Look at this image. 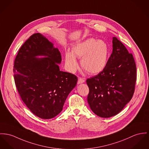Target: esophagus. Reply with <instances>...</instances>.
<instances>
[{
  "instance_id": "1",
  "label": "esophagus",
  "mask_w": 149,
  "mask_h": 149,
  "mask_svg": "<svg viewBox=\"0 0 149 149\" xmlns=\"http://www.w3.org/2000/svg\"><path fill=\"white\" fill-rule=\"evenodd\" d=\"M84 79L81 78H78V84H80V83H84Z\"/></svg>"
}]
</instances>
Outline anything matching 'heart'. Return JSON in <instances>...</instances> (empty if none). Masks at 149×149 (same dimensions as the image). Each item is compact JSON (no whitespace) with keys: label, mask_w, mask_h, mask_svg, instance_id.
<instances>
[{"label":"heart","mask_w":149,"mask_h":149,"mask_svg":"<svg viewBox=\"0 0 149 149\" xmlns=\"http://www.w3.org/2000/svg\"><path fill=\"white\" fill-rule=\"evenodd\" d=\"M109 55V47L103 41L88 38L72 47L71 53H65V63L70 71L74 72L78 67L75 57L80 60L82 68L90 74H96L105 68Z\"/></svg>","instance_id":"b5f03b06"}]
</instances>
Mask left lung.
<instances>
[{"label": "left lung", "instance_id": "obj_1", "mask_svg": "<svg viewBox=\"0 0 149 149\" xmlns=\"http://www.w3.org/2000/svg\"><path fill=\"white\" fill-rule=\"evenodd\" d=\"M113 51L107 65L97 75L88 78L87 101L98 116L108 118L118 114L132 99L137 80L133 54L113 37Z\"/></svg>", "mask_w": 149, "mask_h": 149}]
</instances>
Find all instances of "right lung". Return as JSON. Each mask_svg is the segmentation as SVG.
Segmentation results:
<instances>
[{"label": "right lung", "mask_w": 149, "mask_h": 149, "mask_svg": "<svg viewBox=\"0 0 149 149\" xmlns=\"http://www.w3.org/2000/svg\"><path fill=\"white\" fill-rule=\"evenodd\" d=\"M38 55L48 57H35ZM61 60L59 50L39 33L29 37L15 58L13 70L17 90L29 110L41 118L58 115L77 83L76 75L59 70Z\"/></svg>", "instance_id": "add662e5"}]
</instances>
